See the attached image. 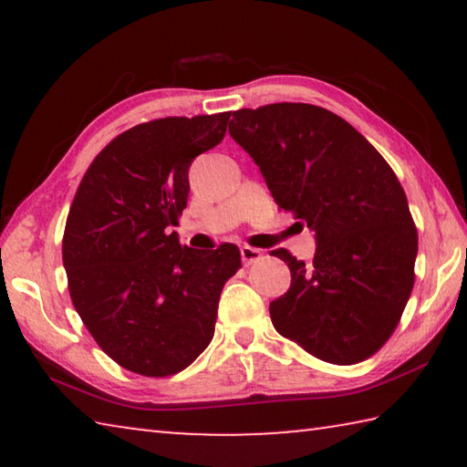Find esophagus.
I'll return each mask as SVG.
<instances>
[{"mask_svg":"<svg viewBox=\"0 0 467 467\" xmlns=\"http://www.w3.org/2000/svg\"><path fill=\"white\" fill-rule=\"evenodd\" d=\"M262 255H264V253L259 251V249L247 247V244H244V247H241V259H243L244 265H251L253 262H257V259H262Z\"/></svg>","mask_w":467,"mask_h":467,"instance_id":"esophagus-1","label":"esophagus"}]
</instances>
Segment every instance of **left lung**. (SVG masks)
Masks as SVG:
<instances>
[{"label": "left lung", "instance_id": "obj_1", "mask_svg": "<svg viewBox=\"0 0 467 467\" xmlns=\"http://www.w3.org/2000/svg\"><path fill=\"white\" fill-rule=\"evenodd\" d=\"M228 133L317 241L313 265L272 251L292 275L270 303L274 327L334 365L373 357L414 286L418 233L395 172L350 123L305 102L234 110Z\"/></svg>", "mask_w": 467, "mask_h": 467}]
</instances>
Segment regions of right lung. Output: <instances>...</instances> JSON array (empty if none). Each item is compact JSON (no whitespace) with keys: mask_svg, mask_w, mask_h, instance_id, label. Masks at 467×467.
<instances>
[{"mask_svg":"<svg viewBox=\"0 0 467 467\" xmlns=\"http://www.w3.org/2000/svg\"><path fill=\"white\" fill-rule=\"evenodd\" d=\"M228 119L167 117L123 131L94 158L69 208V295L97 344L131 373L169 377L192 365L241 267L233 243L200 251L167 233L187 208L189 167L223 141Z\"/></svg>","mask_w":467,"mask_h":467,"instance_id":"obj_1","label":"right lung"}]
</instances>
